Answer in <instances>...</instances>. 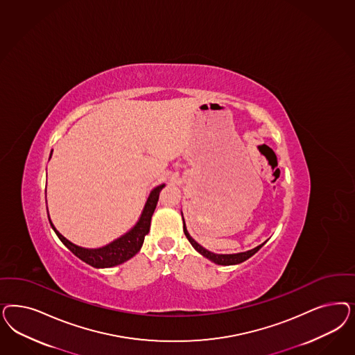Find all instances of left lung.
I'll list each match as a JSON object with an SVG mask.
<instances>
[{
	"instance_id": "left-lung-1",
	"label": "left lung",
	"mask_w": 355,
	"mask_h": 355,
	"mask_svg": "<svg viewBox=\"0 0 355 355\" xmlns=\"http://www.w3.org/2000/svg\"><path fill=\"white\" fill-rule=\"evenodd\" d=\"M183 225L184 234H185V236H187V239L189 241V243L193 245V248H195L196 251L200 252L204 257L209 259V260H210V261H213V263H218V265H235V263H243V261H245L247 259H250L251 256H253V254H254L256 252L259 251V250H260V248L263 245V244H260L259 247L253 248L251 251L241 252V253H235V254H217V253H213V252L207 251V250H205L204 247H201V245H200L195 239H192V236L188 234L187 227H185L184 218Z\"/></svg>"
}]
</instances>
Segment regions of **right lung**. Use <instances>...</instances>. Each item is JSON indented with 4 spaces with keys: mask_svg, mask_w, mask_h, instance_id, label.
Here are the masks:
<instances>
[{
    "mask_svg": "<svg viewBox=\"0 0 355 355\" xmlns=\"http://www.w3.org/2000/svg\"><path fill=\"white\" fill-rule=\"evenodd\" d=\"M163 187H164V184H162L151 191L148 202L142 211V216L133 229L130 230L129 232H126L125 235H123L121 238H119L112 243L107 244L105 247L98 248V250H87V248H82V247L70 243L68 239H65L58 232V230L55 229L51 219H49V223H51L52 229L55 230L58 239L62 241L65 244V247H68L69 250L73 252L82 261L92 265L94 268H111L114 265L125 263L126 260L133 257L141 250L144 241H145V236L149 234L151 216L157 207L159 192Z\"/></svg>",
    "mask_w": 355,
    "mask_h": 355,
    "instance_id": "1",
    "label": "right lung"
}]
</instances>
